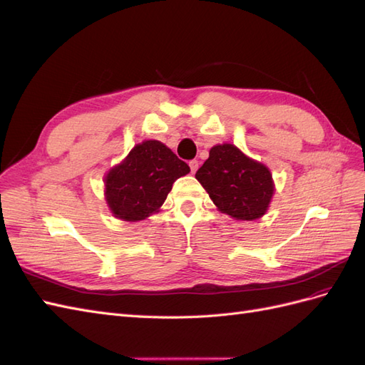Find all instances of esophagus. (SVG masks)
<instances>
[{"mask_svg": "<svg viewBox=\"0 0 365 365\" xmlns=\"http://www.w3.org/2000/svg\"><path fill=\"white\" fill-rule=\"evenodd\" d=\"M190 168H191V173H195L197 170H199V162H197V160H191V162H190Z\"/></svg>", "mask_w": 365, "mask_h": 365, "instance_id": "34e87169", "label": "esophagus"}]
</instances>
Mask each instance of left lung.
I'll return each instance as SVG.
<instances>
[{
    "instance_id": "obj_1",
    "label": "left lung",
    "mask_w": 365,
    "mask_h": 365,
    "mask_svg": "<svg viewBox=\"0 0 365 365\" xmlns=\"http://www.w3.org/2000/svg\"><path fill=\"white\" fill-rule=\"evenodd\" d=\"M211 200L235 220H255L264 215L274 195L267 166L249 159L235 145H215L195 173Z\"/></svg>"
}]
</instances>
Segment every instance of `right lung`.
Segmentation results:
<instances>
[{
	"mask_svg": "<svg viewBox=\"0 0 365 365\" xmlns=\"http://www.w3.org/2000/svg\"><path fill=\"white\" fill-rule=\"evenodd\" d=\"M190 166L159 140H145L106 177V200L113 215L125 222L145 220L166 200L173 183Z\"/></svg>",
	"mask_w": 365,
	"mask_h": 365,
	"instance_id": "obj_1",
	"label": "right lung"
}]
</instances>
